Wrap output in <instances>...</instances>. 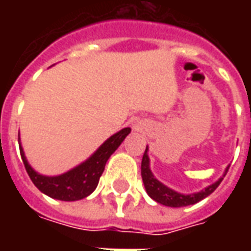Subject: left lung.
Returning a JSON list of instances; mask_svg holds the SVG:
<instances>
[{
    "instance_id": "obj_1",
    "label": "left lung",
    "mask_w": 251,
    "mask_h": 251,
    "mask_svg": "<svg viewBox=\"0 0 251 251\" xmlns=\"http://www.w3.org/2000/svg\"><path fill=\"white\" fill-rule=\"evenodd\" d=\"M148 147L145 149V153L142 156V163H141V176L145 189H147V194L152 198L154 201H157L160 204L167 205V207H185V205H191L198 203L200 200H203L207 198L208 195H211L216 188L218 185L221 184V181L225 177L227 169L225 171V174L222 177L216 180L215 183H212L208 187H205L204 189H201L199 192H194V194H180L175 189L169 188L165 184H163L161 181H158L154 175L151 171V160L148 156Z\"/></svg>"
}]
</instances>
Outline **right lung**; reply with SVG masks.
Listing matches in <instances>:
<instances>
[{"label": "right lung", "instance_id": "right-lung-1", "mask_svg": "<svg viewBox=\"0 0 251 251\" xmlns=\"http://www.w3.org/2000/svg\"><path fill=\"white\" fill-rule=\"evenodd\" d=\"M130 131V127H124L122 130L117 131L115 134L109 137L86 161L76 165L75 168L67 171L66 174L57 175V176L41 175L30 167L25 157L24 149L21 147L19 133L20 153H21L23 163L32 183L40 189L43 194H46L52 199L75 201V200L87 198L88 195H91L95 191L99 183V177L103 174L107 160L118 149V147Z\"/></svg>", "mask_w": 251, "mask_h": 251}]
</instances>
